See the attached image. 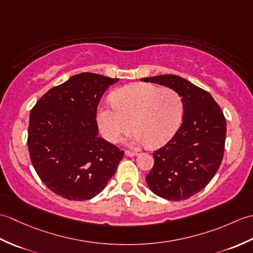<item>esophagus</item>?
I'll return each instance as SVG.
<instances>
[{
	"label": "esophagus",
	"instance_id": "1",
	"mask_svg": "<svg viewBox=\"0 0 253 253\" xmlns=\"http://www.w3.org/2000/svg\"><path fill=\"white\" fill-rule=\"evenodd\" d=\"M125 155H126V157L132 158V157H137L138 153L137 152H132V151H125Z\"/></svg>",
	"mask_w": 253,
	"mask_h": 253
}]
</instances>
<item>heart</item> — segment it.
I'll use <instances>...</instances> for the list:
<instances>
[{"mask_svg":"<svg viewBox=\"0 0 253 253\" xmlns=\"http://www.w3.org/2000/svg\"><path fill=\"white\" fill-rule=\"evenodd\" d=\"M113 104L100 106L96 122L103 137L117 142L135 128L127 144L160 148L174 137L180 126L184 104L175 90L152 84H133L116 90Z\"/></svg>","mask_w":253,"mask_h":253,"instance_id":"obj_1","label":"heart"}]
</instances>
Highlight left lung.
Instances as JSON below:
<instances>
[{"mask_svg": "<svg viewBox=\"0 0 253 253\" xmlns=\"http://www.w3.org/2000/svg\"><path fill=\"white\" fill-rule=\"evenodd\" d=\"M175 90L181 96L184 117L178 130L164 147L154 151V165L146 177L150 190L171 201L201 191L222 163L226 120L206 90L176 75L142 78Z\"/></svg>", "mask_w": 253, "mask_h": 253, "instance_id": "8db88e82", "label": "left lung"}]
</instances>
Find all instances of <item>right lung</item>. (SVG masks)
<instances>
[{
    "label": "right lung",
    "instance_id": "right-lung-1",
    "mask_svg": "<svg viewBox=\"0 0 253 253\" xmlns=\"http://www.w3.org/2000/svg\"><path fill=\"white\" fill-rule=\"evenodd\" d=\"M118 83L82 73L50 89L30 112L28 150L42 182L67 200H90L104 189L124 151L99 137L96 109Z\"/></svg>",
    "mask_w": 253,
    "mask_h": 253
}]
</instances>
